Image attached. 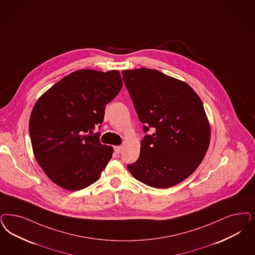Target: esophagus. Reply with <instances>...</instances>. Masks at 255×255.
I'll list each match as a JSON object with an SVG mask.
<instances>
[{"label":"esophagus","mask_w":255,"mask_h":255,"mask_svg":"<svg viewBox=\"0 0 255 255\" xmlns=\"http://www.w3.org/2000/svg\"><path fill=\"white\" fill-rule=\"evenodd\" d=\"M114 150L116 153H118V154H119V153H121V152H122V150H123V147H122V146H115Z\"/></svg>","instance_id":"obj_1"}]
</instances>
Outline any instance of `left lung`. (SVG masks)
<instances>
[{"instance_id": "left-lung-1", "label": "left lung", "mask_w": 255, "mask_h": 255, "mask_svg": "<svg viewBox=\"0 0 255 255\" xmlns=\"http://www.w3.org/2000/svg\"><path fill=\"white\" fill-rule=\"evenodd\" d=\"M123 80L144 132L139 158L127 168L155 188L183 182L200 166L209 148L210 123L202 100L184 81L156 70H123Z\"/></svg>"}]
</instances>
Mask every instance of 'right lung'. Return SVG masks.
Segmentation results:
<instances>
[{
  "label": "right lung",
  "mask_w": 255,
  "mask_h": 255,
  "mask_svg": "<svg viewBox=\"0 0 255 255\" xmlns=\"http://www.w3.org/2000/svg\"><path fill=\"white\" fill-rule=\"evenodd\" d=\"M123 88L119 70H80L36 101L29 121L35 160L55 185L80 190L100 178L113 148L99 141L105 108ZM101 127V125H100Z\"/></svg>",
  "instance_id": "obj_1"
}]
</instances>
